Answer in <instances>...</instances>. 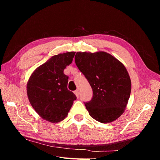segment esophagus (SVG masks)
Returning <instances> with one entry per match:
<instances>
[{
	"mask_svg": "<svg viewBox=\"0 0 160 160\" xmlns=\"http://www.w3.org/2000/svg\"><path fill=\"white\" fill-rule=\"evenodd\" d=\"M74 93L75 94L77 98H79V91H78V90H75V91H74Z\"/></svg>",
	"mask_w": 160,
	"mask_h": 160,
	"instance_id": "obj_1",
	"label": "esophagus"
}]
</instances>
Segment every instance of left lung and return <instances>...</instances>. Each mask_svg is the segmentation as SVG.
I'll list each match as a JSON object with an SVG mask.
<instances>
[{"label":"left lung","instance_id":"8db88e82","mask_svg":"<svg viewBox=\"0 0 160 160\" xmlns=\"http://www.w3.org/2000/svg\"><path fill=\"white\" fill-rule=\"evenodd\" d=\"M75 61L93 89V98L85 104L91 117L103 123L118 119L127 107L132 89L124 65L104 51L77 52Z\"/></svg>","mask_w":160,"mask_h":160}]
</instances>
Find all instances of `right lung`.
I'll list each match as a JSON object with an SVG mask.
<instances>
[{
    "label": "right lung",
    "instance_id": "1",
    "mask_svg": "<svg viewBox=\"0 0 160 160\" xmlns=\"http://www.w3.org/2000/svg\"><path fill=\"white\" fill-rule=\"evenodd\" d=\"M75 52L52 56L34 71L28 80V101L42 119L55 123L65 119L77 97L67 89L69 77L64 69L69 65Z\"/></svg>",
    "mask_w": 160,
    "mask_h": 160
}]
</instances>
